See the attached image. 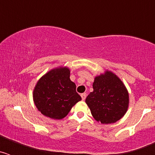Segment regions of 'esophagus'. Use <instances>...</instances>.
Here are the masks:
<instances>
[{"mask_svg": "<svg viewBox=\"0 0 155 155\" xmlns=\"http://www.w3.org/2000/svg\"><path fill=\"white\" fill-rule=\"evenodd\" d=\"M81 96L82 100L84 101V100L86 98V96H87V94H86V93H82V94H81Z\"/></svg>", "mask_w": 155, "mask_h": 155, "instance_id": "esophagus-1", "label": "esophagus"}]
</instances>
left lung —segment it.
<instances>
[{
	"mask_svg": "<svg viewBox=\"0 0 155 155\" xmlns=\"http://www.w3.org/2000/svg\"><path fill=\"white\" fill-rule=\"evenodd\" d=\"M93 91L85 99L94 119L102 124H114L129 108V92L124 82L110 71L95 76Z\"/></svg>",
	"mask_w": 155,
	"mask_h": 155,
	"instance_id": "8db88e82",
	"label": "left lung"
}]
</instances>
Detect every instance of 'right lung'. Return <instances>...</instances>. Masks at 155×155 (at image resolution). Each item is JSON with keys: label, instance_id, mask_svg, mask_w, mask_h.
Listing matches in <instances>:
<instances>
[{"label": "right lung", "instance_id": "right-lung-1", "mask_svg": "<svg viewBox=\"0 0 155 155\" xmlns=\"http://www.w3.org/2000/svg\"><path fill=\"white\" fill-rule=\"evenodd\" d=\"M70 74L69 68L61 66L48 71L36 82L32 97L35 106L43 116L53 120L64 119L81 100Z\"/></svg>", "mask_w": 155, "mask_h": 155}]
</instances>
